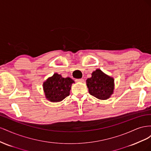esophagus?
I'll return each mask as SVG.
<instances>
[{"label":"esophagus","instance_id":"obj_1","mask_svg":"<svg viewBox=\"0 0 151 151\" xmlns=\"http://www.w3.org/2000/svg\"><path fill=\"white\" fill-rule=\"evenodd\" d=\"M84 79H76V81L77 82V83H83L84 82Z\"/></svg>","mask_w":151,"mask_h":151}]
</instances>
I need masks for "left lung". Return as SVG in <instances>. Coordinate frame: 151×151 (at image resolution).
Wrapping results in <instances>:
<instances>
[{
  "label": "left lung",
  "mask_w": 151,
  "mask_h": 151,
  "mask_svg": "<svg viewBox=\"0 0 151 151\" xmlns=\"http://www.w3.org/2000/svg\"><path fill=\"white\" fill-rule=\"evenodd\" d=\"M113 77L97 68L91 74V77L86 80L89 93L99 99L105 100L111 97L115 89Z\"/></svg>",
  "instance_id": "8db88e82"
}]
</instances>
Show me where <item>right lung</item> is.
<instances>
[{
	"instance_id": "obj_1",
	"label": "right lung",
	"mask_w": 151,
	"mask_h": 151,
	"mask_svg": "<svg viewBox=\"0 0 151 151\" xmlns=\"http://www.w3.org/2000/svg\"><path fill=\"white\" fill-rule=\"evenodd\" d=\"M75 82L70 77H62L57 73L50 77L43 84L46 99L50 102H60L69 96L71 86Z\"/></svg>"
}]
</instances>
